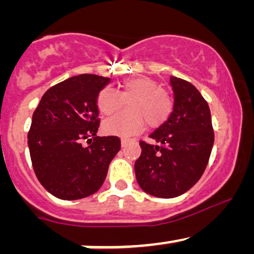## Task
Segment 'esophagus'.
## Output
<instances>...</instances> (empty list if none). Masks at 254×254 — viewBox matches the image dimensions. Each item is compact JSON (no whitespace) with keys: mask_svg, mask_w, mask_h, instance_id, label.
Listing matches in <instances>:
<instances>
[{"mask_svg":"<svg viewBox=\"0 0 254 254\" xmlns=\"http://www.w3.org/2000/svg\"><path fill=\"white\" fill-rule=\"evenodd\" d=\"M127 143H129V140L127 139H122V146L124 147V146H127Z\"/></svg>","mask_w":254,"mask_h":254,"instance_id":"1","label":"esophagus"}]
</instances>
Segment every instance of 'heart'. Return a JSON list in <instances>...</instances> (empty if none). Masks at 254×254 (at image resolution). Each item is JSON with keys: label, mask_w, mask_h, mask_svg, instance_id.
I'll use <instances>...</instances> for the list:
<instances>
[{"label": "heart", "mask_w": 254, "mask_h": 254, "mask_svg": "<svg viewBox=\"0 0 254 254\" xmlns=\"http://www.w3.org/2000/svg\"><path fill=\"white\" fill-rule=\"evenodd\" d=\"M127 111L104 122L107 134L130 137L145 127H158L167 122L172 113V101L157 82L148 77H132L120 83V93L111 87H103L97 94V107L104 115H111L123 108Z\"/></svg>", "instance_id": "obj_1"}]
</instances>
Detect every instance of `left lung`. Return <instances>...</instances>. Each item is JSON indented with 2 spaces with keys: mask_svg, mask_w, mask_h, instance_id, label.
<instances>
[{
  "mask_svg": "<svg viewBox=\"0 0 254 254\" xmlns=\"http://www.w3.org/2000/svg\"><path fill=\"white\" fill-rule=\"evenodd\" d=\"M175 107L170 119L150 136L157 143L140 140L141 155L135 175L146 193L176 198L200 179L214 145V129L207 102L190 83L171 77Z\"/></svg>",
  "mask_w": 254,
  "mask_h": 254,
  "instance_id": "8db88e82",
  "label": "left lung"
}]
</instances>
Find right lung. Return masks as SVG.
<instances>
[{
    "mask_svg": "<svg viewBox=\"0 0 254 254\" xmlns=\"http://www.w3.org/2000/svg\"><path fill=\"white\" fill-rule=\"evenodd\" d=\"M108 82L92 73L73 76L50 87L33 113L28 131L33 170L56 198L76 200L96 193L120 150L118 136L96 135L97 94Z\"/></svg>",
    "mask_w": 254,
    "mask_h": 254,
    "instance_id": "1",
    "label": "right lung"
}]
</instances>
